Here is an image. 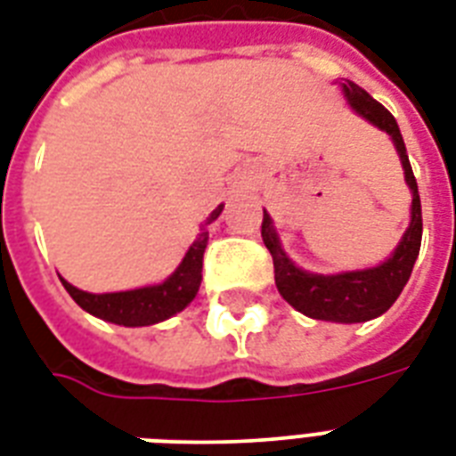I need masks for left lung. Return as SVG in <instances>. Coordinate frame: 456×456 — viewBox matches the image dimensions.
Returning <instances> with one entry per match:
<instances>
[{"label": "left lung", "mask_w": 456, "mask_h": 456, "mask_svg": "<svg viewBox=\"0 0 456 456\" xmlns=\"http://www.w3.org/2000/svg\"><path fill=\"white\" fill-rule=\"evenodd\" d=\"M342 93L354 112L363 117L368 124H373L380 131L390 135L395 151L402 159L404 169V182L411 191V222L406 227L404 236L399 239L397 248L382 260L380 265L363 267V270H346V273L321 274L308 273L304 267H298L294 260L287 256L282 248L280 234L274 229V222L267 210H263V243L273 256L274 263V284L282 294V298L289 305H294L298 313H304L313 321H328V322H366L373 321L378 315L387 311L397 297L404 289V284L411 277L413 263L421 251V198H419V186L416 176L409 165L406 155L404 138L399 134V126L378 100L368 95L366 90L359 88L356 83L344 81Z\"/></svg>", "instance_id": "8db88e82"}]
</instances>
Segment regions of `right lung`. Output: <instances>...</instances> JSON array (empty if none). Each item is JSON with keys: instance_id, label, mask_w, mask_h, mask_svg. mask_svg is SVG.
<instances>
[{"instance_id": "right-lung-1", "label": "right lung", "mask_w": 456, "mask_h": 456, "mask_svg": "<svg viewBox=\"0 0 456 456\" xmlns=\"http://www.w3.org/2000/svg\"><path fill=\"white\" fill-rule=\"evenodd\" d=\"M222 210H224V203L217 205L213 213L208 215V220L200 224L196 241L191 243L179 267L167 277L165 282L148 284V287H138V289L110 291V294H90V291L69 284L64 277H59V280L76 304L100 321L124 325V328H145V325L167 321L176 313H182L196 298L200 280H203V274H200L203 273V253L208 239H210L208 224H213L222 215Z\"/></svg>"}]
</instances>
